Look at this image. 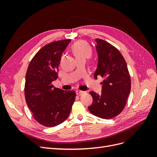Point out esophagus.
Returning <instances> with one entry per match:
<instances>
[{
	"label": "esophagus",
	"mask_w": 157,
	"mask_h": 157,
	"mask_svg": "<svg viewBox=\"0 0 157 157\" xmlns=\"http://www.w3.org/2000/svg\"><path fill=\"white\" fill-rule=\"evenodd\" d=\"M84 92H83V91H81V90H77V91H76V94H77V95H78V96H80V94H82V93H84Z\"/></svg>",
	"instance_id": "esophagus-1"
}]
</instances>
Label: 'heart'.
Returning <instances> with one entry per match:
<instances>
[{"mask_svg":"<svg viewBox=\"0 0 157 157\" xmlns=\"http://www.w3.org/2000/svg\"><path fill=\"white\" fill-rule=\"evenodd\" d=\"M73 52L77 59H88L92 55V49L84 41L80 40L73 46Z\"/></svg>","mask_w":157,"mask_h":157,"instance_id":"heart-1","label":"heart"}]
</instances>
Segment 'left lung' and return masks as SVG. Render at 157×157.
<instances>
[{
	"label": "left lung",
	"instance_id": "1",
	"mask_svg": "<svg viewBox=\"0 0 157 157\" xmlns=\"http://www.w3.org/2000/svg\"><path fill=\"white\" fill-rule=\"evenodd\" d=\"M98 56L97 69L94 77L103 78L101 94L93 91V98L88 110L98 117L109 119L124 109L131 90V79L124 57L117 48L109 42L96 39Z\"/></svg>",
	"mask_w": 157,
	"mask_h": 157
}]
</instances>
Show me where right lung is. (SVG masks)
<instances>
[{"label": "right lung", "instance_id": "add662e5", "mask_svg": "<svg viewBox=\"0 0 157 157\" xmlns=\"http://www.w3.org/2000/svg\"><path fill=\"white\" fill-rule=\"evenodd\" d=\"M71 39L50 42L37 52L28 66L25 98L33 117L40 124L53 127L69 117L76 93L56 88L52 82L58 78V67L63 51Z\"/></svg>", "mask_w": 157, "mask_h": 157}]
</instances>
